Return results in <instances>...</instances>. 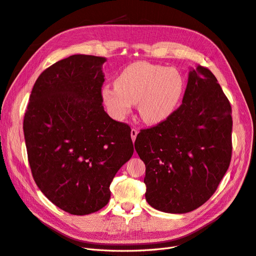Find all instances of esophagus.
<instances>
[{
  "label": "esophagus",
  "instance_id": "esophagus-1",
  "mask_svg": "<svg viewBox=\"0 0 256 256\" xmlns=\"http://www.w3.org/2000/svg\"><path fill=\"white\" fill-rule=\"evenodd\" d=\"M138 131L136 130V129H131V132H130V136H131V138H132V140H136V136H138Z\"/></svg>",
  "mask_w": 256,
  "mask_h": 256
}]
</instances>
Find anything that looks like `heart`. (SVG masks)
<instances>
[{
    "label": "heart",
    "mask_w": 256,
    "mask_h": 256,
    "mask_svg": "<svg viewBox=\"0 0 256 256\" xmlns=\"http://www.w3.org/2000/svg\"><path fill=\"white\" fill-rule=\"evenodd\" d=\"M184 78L173 67L148 62H136L122 69L114 80V88L102 89V100L109 114L124 120L138 104L140 118L156 125L168 118L182 98Z\"/></svg>",
    "instance_id": "heart-1"
}]
</instances>
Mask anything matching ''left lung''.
Listing matches in <instances>:
<instances>
[{"label": "left lung", "instance_id": "left-lung-1", "mask_svg": "<svg viewBox=\"0 0 256 256\" xmlns=\"http://www.w3.org/2000/svg\"><path fill=\"white\" fill-rule=\"evenodd\" d=\"M231 132V106L216 78L202 66L190 68L182 104L134 142L149 205L182 214L205 204L229 168Z\"/></svg>", "mask_w": 256, "mask_h": 256}]
</instances>
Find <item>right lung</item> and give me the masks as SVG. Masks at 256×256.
<instances>
[{
  "mask_svg": "<svg viewBox=\"0 0 256 256\" xmlns=\"http://www.w3.org/2000/svg\"><path fill=\"white\" fill-rule=\"evenodd\" d=\"M105 58L74 54L36 80L24 116L32 176L56 206L74 216L105 207L110 184L134 154L131 129L104 110Z\"/></svg>",
  "mask_w": 256,
  "mask_h": 256,
  "instance_id": "1",
  "label": "right lung"
}]
</instances>
